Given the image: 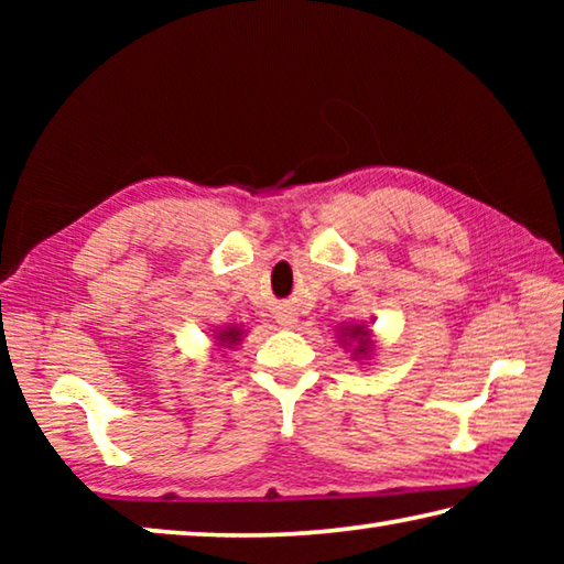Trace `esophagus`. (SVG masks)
Masks as SVG:
<instances>
[{"instance_id":"obj_1","label":"esophagus","mask_w":564,"mask_h":564,"mask_svg":"<svg viewBox=\"0 0 564 564\" xmlns=\"http://www.w3.org/2000/svg\"><path fill=\"white\" fill-rule=\"evenodd\" d=\"M275 318H279L281 326H293V323H295V313L285 308V311H281L279 316H275Z\"/></svg>"}]
</instances>
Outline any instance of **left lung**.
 I'll return each instance as SVG.
<instances>
[{
  "label": "left lung",
  "mask_w": 564,
  "mask_h": 564,
  "mask_svg": "<svg viewBox=\"0 0 564 564\" xmlns=\"http://www.w3.org/2000/svg\"><path fill=\"white\" fill-rule=\"evenodd\" d=\"M356 336H360V348H358V352H362V350H368V346H366V343H362V336H368V330H362V328H356V330H352V338H356Z\"/></svg>",
  "instance_id": "8db88e82"
}]
</instances>
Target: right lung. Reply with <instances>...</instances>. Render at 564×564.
<instances>
[{
	"label": "right lung",
	"instance_id": "obj_1",
	"mask_svg": "<svg viewBox=\"0 0 564 564\" xmlns=\"http://www.w3.org/2000/svg\"><path fill=\"white\" fill-rule=\"evenodd\" d=\"M221 338H224V340H228V343H231V340H236V338H238V333H236V330H226Z\"/></svg>",
	"mask_w": 564,
	"mask_h": 564
}]
</instances>
